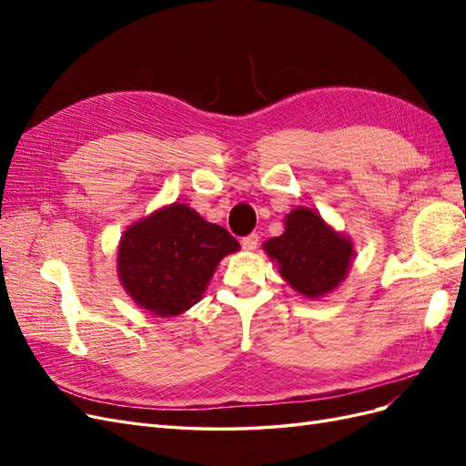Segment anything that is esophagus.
<instances>
[{"label": "esophagus", "instance_id": "1", "mask_svg": "<svg viewBox=\"0 0 466 466\" xmlns=\"http://www.w3.org/2000/svg\"><path fill=\"white\" fill-rule=\"evenodd\" d=\"M241 245H243V248H245V250H257V247H258V235H257V233H252V235L243 237Z\"/></svg>", "mask_w": 466, "mask_h": 466}]
</instances>
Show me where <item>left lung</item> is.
Returning a JSON list of instances; mask_svg holds the SVG:
<instances>
[{
    "mask_svg": "<svg viewBox=\"0 0 466 466\" xmlns=\"http://www.w3.org/2000/svg\"><path fill=\"white\" fill-rule=\"evenodd\" d=\"M288 284L307 299L332 293L346 279L356 257L351 238L322 219L317 209L298 206L284 219V233L262 245Z\"/></svg>",
    "mask_w": 466,
    "mask_h": 466,
    "instance_id": "8db88e82",
    "label": "left lung"
}]
</instances>
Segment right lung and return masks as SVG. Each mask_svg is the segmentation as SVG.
I'll use <instances>...</instances> for the list:
<instances>
[{"label": "right lung", "mask_w": 466, "mask_h": 466, "mask_svg": "<svg viewBox=\"0 0 466 466\" xmlns=\"http://www.w3.org/2000/svg\"><path fill=\"white\" fill-rule=\"evenodd\" d=\"M238 248L228 229L175 202L128 225L118 243L116 272L139 309L177 317L202 299L218 264Z\"/></svg>", "instance_id": "obj_1"}]
</instances>
